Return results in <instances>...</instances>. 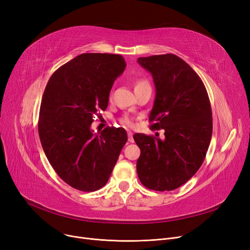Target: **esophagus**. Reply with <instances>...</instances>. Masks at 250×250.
<instances>
[{"label": "esophagus", "mask_w": 250, "mask_h": 250, "mask_svg": "<svg viewBox=\"0 0 250 250\" xmlns=\"http://www.w3.org/2000/svg\"><path fill=\"white\" fill-rule=\"evenodd\" d=\"M127 137H128V142H129V143H134L133 133H130V132H128V133H127Z\"/></svg>", "instance_id": "esophagus-1"}]
</instances>
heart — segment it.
Returning <instances> with one entry per match:
<instances>
[{
  "label": "heart",
  "mask_w": 250,
  "mask_h": 250,
  "mask_svg": "<svg viewBox=\"0 0 250 250\" xmlns=\"http://www.w3.org/2000/svg\"><path fill=\"white\" fill-rule=\"evenodd\" d=\"M146 87H150L149 83L147 80H145V79H138V80L135 82V91L137 90H140V89H143V88H146ZM121 123L125 125H133V122L130 118L128 117H124L121 120Z\"/></svg>",
  "instance_id": "heart-1"
}]
</instances>
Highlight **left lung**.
<instances>
[{"label":"left lung","instance_id":"1","mask_svg":"<svg viewBox=\"0 0 250 250\" xmlns=\"http://www.w3.org/2000/svg\"><path fill=\"white\" fill-rule=\"evenodd\" d=\"M151 73L156 96L149 121L165 139L135 134L143 186L165 191L189 180L202 166L212 139V108L206 87L188 63L172 54L139 58Z\"/></svg>","mask_w":250,"mask_h":250}]
</instances>
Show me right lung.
<instances>
[{"mask_svg": "<svg viewBox=\"0 0 250 250\" xmlns=\"http://www.w3.org/2000/svg\"><path fill=\"white\" fill-rule=\"evenodd\" d=\"M125 65L120 55L82 54L46 84L39 139L57 174L76 189L95 191L106 185L127 141L124 127H106L99 135L91 129L97 111L107 108L112 85Z\"/></svg>", "mask_w": 250, "mask_h": 250, "instance_id": "obj_1", "label": "right lung"}]
</instances>
